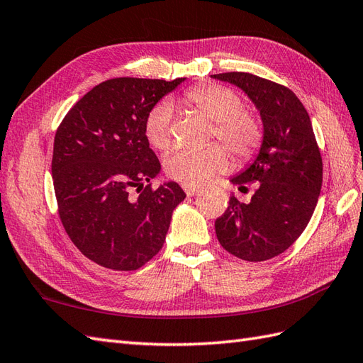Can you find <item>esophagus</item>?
<instances>
[{"label":"esophagus","mask_w":363,"mask_h":363,"mask_svg":"<svg viewBox=\"0 0 363 363\" xmlns=\"http://www.w3.org/2000/svg\"><path fill=\"white\" fill-rule=\"evenodd\" d=\"M201 187H191V185H184V191L187 196H196L201 193Z\"/></svg>","instance_id":"1"}]
</instances>
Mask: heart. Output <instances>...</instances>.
<instances>
[{"mask_svg":"<svg viewBox=\"0 0 363 363\" xmlns=\"http://www.w3.org/2000/svg\"><path fill=\"white\" fill-rule=\"evenodd\" d=\"M184 102L198 114L213 122L212 136L224 142L238 157H250L263 142V125L258 117L244 109L238 92L223 85L196 86L185 92ZM173 105L162 100L150 109L145 117V138L156 150L172 145ZM230 156L225 147L212 143L204 148H179L165 157V173L184 185H201L218 172L229 167Z\"/></svg>","mask_w":363,"mask_h":363,"instance_id":"obj_1","label":"heart"}]
</instances>
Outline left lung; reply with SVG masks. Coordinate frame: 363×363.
Returning <instances> with one entry per match:
<instances>
[{
    "label": "left lung",
    "instance_id": "obj_1",
    "mask_svg": "<svg viewBox=\"0 0 363 363\" xmlns=\"http://www.w3.org/2000/svg\"><path fill=\"white\" fill-rule=\"evenodd\" d=\"M213 79L241 88L263 121V143L232 184H255L249 204L232 196L215 221L218 241L229 254L264 261L283 254L311 220L323 181V162L309 114L294 92L249 72H223Z\"/></svg>",
    "mask_w": 363,
    "mask_h": 363
}]
</instances>
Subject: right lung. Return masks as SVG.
<instances>
[{
  "instance_id": "obj_1",
  "label": "right lung",
  "mask_w": 363,
  "mask_h": 363,
  "mask_svg": "<svg viewBox=\"0 0 363 363\" xmlns=\"http://www.w3.org/2000/svg\"><path fill=\"white\" fill-rule=\"evenodd\" d=\"M184 80L102 82L57 128L52 181L58 215L75 247L100 266L136 271L164 246L185 193L176 182L151 187L161 162L143 125L150 109Z\"/></svg>"
}]
</instances>
